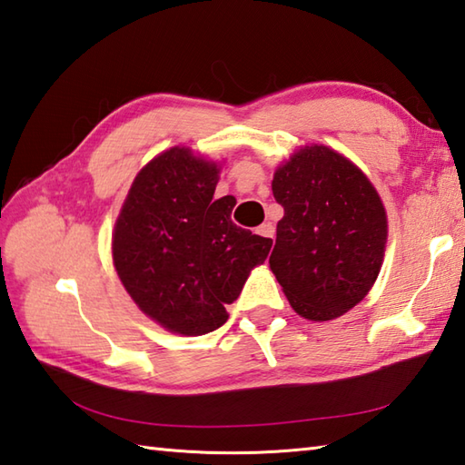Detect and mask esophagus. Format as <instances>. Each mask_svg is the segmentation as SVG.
Wrapping results in <instances>:
<instances>
[{
  "label": "esophagus",
  "mask_w": 465,
  "mask_h": 465,
  "mask_svg": "<svg viewBox=\"0 0 465 465\" xmlns=\"http://www.w3.org/2000/svg\"><path fill=\"white\" fill-rule=\"evenodd\" d=\"M256 233L262 235V238H266V240H274V225H272V223H262L258 230H256Z\"/></svg>",
  "instance_id": "34e87169"
}]
</instances>
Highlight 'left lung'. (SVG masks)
I'll use <instances>...</instances> for the list:
<instances>
[{"instance_id":"obj_1","label":"left lung","mask_w":465,"mask_h":465,"mask_svg":"<svg viewBox=\"0 0 465 465\" xmlns=\"http://www.w3.org/2000/svg\"><path fill=\"white\" fill-rule=\"evenodd\" d=\"M284 217L270 268L294 311L332 321L367 296L387 243V213L357 165L324 144L296 151L272 181Z\"/></svg>"}]
</instances>
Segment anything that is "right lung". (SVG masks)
Returning <instances> with one entry per match:
<instances>
[{"mask_svg":"<svg viewBox=\"0 0 465 465\" xmlns=\"http://www.w3.org/2000/svg\"><path fill=\"white\" fill-rule=\"evenodd\" d=\"M220 167L173 147L134 177L114 223L116 274L136 306L171 332L207 334L227 321L272 240L232 222L235 199H213Z\"/></svg>","mask_w":465,"mask_h":465,"instance_id":"obj_1","label":"right lung"}]
</instances>
